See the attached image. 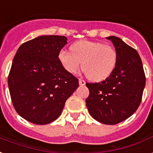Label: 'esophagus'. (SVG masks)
I'll return each mask as SVG.
<instances>
[{
	"instance_id": "1",
	"label": "esophagus",
	"mask_w": 153,
	"mask_h": 153,
	"mask_svg": "<svg viewBox=\"0 0 153 153\" xmlns=\"http://www.w3.org/2000/svg\"><path fill=\"white\" fill-rule=\"evenodd\" d=\"M79 84H80V85H85V81L84 80L79 79Z\"/></svg>"
}]
</instances>
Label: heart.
<instances>
[{"label":"heart","instance_id":"b5f03b06","mask_svg":"<svg viewBox=\"0 0 153 153\" xmlns=\"http://www.w3.org/2000/svg\"><path fill=\"white\" fill-rule=\"evenodd\" d=\"M71 52L61 49L58 60L68 73L76 74L81 65L86 75L93 81L107 79L114 71L117 53L112 46L101 42L80 41L72 45Z\"/></svg>","mask_w":153,"mask_h":153}]
</instances>
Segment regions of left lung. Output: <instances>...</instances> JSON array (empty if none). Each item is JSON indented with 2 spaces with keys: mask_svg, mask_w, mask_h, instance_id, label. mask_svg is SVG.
Instances as JSON below:
<instances>
[{
  "mask_svg": "<svg viewBox=\"0 0 153 153\" xmlns=\"http://www.w3.org/2000/svg\"><path fill=\"white\" fill-rule=\"evenodd\" d=\"M117 53V63L111 75L103 81L86 83V99L90 115L105 125H116L134 113L141 102L145 74L136 49L117 36H108Z\"/></svg>",
  "mask_w": 153,
  "mask_h": 153,
  "instance_id": "1",
  "label": "left lung"
}]
</instances>
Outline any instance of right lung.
<instances>
[{
	"label": "right lung",
	"instance_id": "right-lung-1",
	"mask_svg": "<svg viewBox=\"0 0 153 153\" xmlns=\"http://www.w3.org/2000/svg\"><path fill=\"white\" fill-rule=\"evenodd\" d=\"M64 36H41L26 41L13 60L8 77L14 108L24 119L46 125L57 119L79 80L58 60Z\"/></svg>",
	"mask_w": 153,
	"mask_h": 153
}]
</instances>
